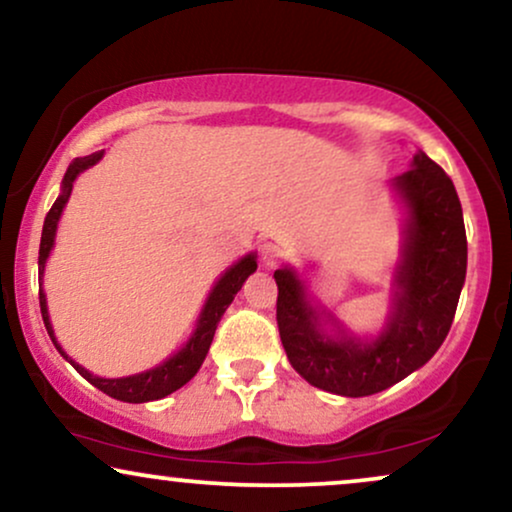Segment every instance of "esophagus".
I'll list each match as a JSON object with an SVG mask.
<instances>
[{
	"instance_id": "obj_1",
	"label": "esophagus",
	"mask_w": 512,
	"mask_h": 512,
	"mask_svg": "<svg viewBox=\"0 0 512 512\" xmlns=\"http://www.w3.org/2000/svg\"><path fill=\"white\" fill-rule=\"evenodd\" d=\"M286 257V250L281 248V245L276 243H264L262 245V262L267 264V267H274V264H278Z\"/></svg>"
}]
</instances>
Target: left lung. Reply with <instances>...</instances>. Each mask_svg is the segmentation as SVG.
<instances>
[{"label": "left lung", "mask_w": 512, "mask_h": 512, "mask_svg": "<svg viewBox=\"0 0 512 512\" xmlns=\"http://www.w3.org/2000/svg\"><path fill=\"white\" fill-rule=\"evenodd\" d=\"M409 205L394 302L383 333L371 342L328 338L293 269H276V321L288 361L309 385L340 397H368L392 387L435 357L468 267V238L454 181L423 151L394 179ZM335 321V319H333Z\"/></svg>", "instance_id": "8db88e82"}]
</instances>
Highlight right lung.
<instances>
[{"mask_svg": "<svg viewBox=\"0 0 512 512\" xmlns=\"http://www.w3.org/2000/svg\"><path fill=\"white\" fill-rule=\"evenodd\" d=\"M101 155H103V151H96L92 155H84V158H75L73 163L68 165L66 177H63L61 196H58L56 203L51 205V210L47 212V219H44V226H42L40 281H42L44 264H47L49 252H51V248H54L58 217H61V212H63V208H66V203L70 198V191H73V181L77 179V174H80L82 170H87V167L99 163ZM255 269H257V262H255V255H252V252H250V255H245L241 262H236L234 267H231L222 278H219L217 286L212 288L208 302H205L203 312H200L196 331H193L189 342H186V345L181 347L177 354H172L170 359L163 361L160 366H155L146 373L129 375V378H99V375H92L87 371V368L75 364L73 359H68V354L63 352L61 345H58L56 338H54V328H51L49 312H47V295H44L42 283H40L42 319H44V326H47L49 338L56 345L58 352H61V357L68 359L70 364L75 366V371L80 373L82 378H87L94 387H99L103 394H108V397L120 399V401H129V404H141V401L163 399V397H167V394H172L174 390H179V387H184L193 378V375L198 373V368L205 361V354H208V349L212 345V338H215L219 319H222L226 307L234 302V297H236L238 290H241L245 278H248Z\"/></svg>", "mask_w": 512, "mask_h": 512, "instance_id": "right-lung-1", "label": "right lung"}]
</instances>
